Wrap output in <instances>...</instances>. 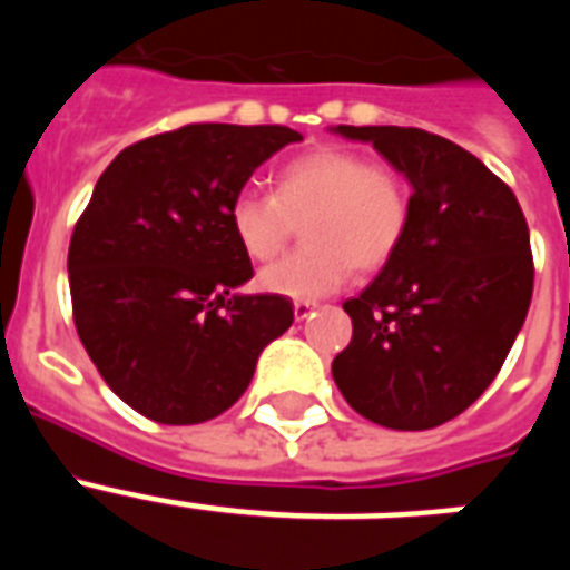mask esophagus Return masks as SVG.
Listing matches in <instances>:
<instances>
[{"label":"esophagus","mask_w":570,"mask_h":570,"mask_svg":"<svg viewBox=\"0 0 570 570\" xmlns=\"http://www.w3.org/2000/svg\"><path fill=\"white\" fill-rule=\"evenodd\" d=\"M314 308H316V305H314V302H294V316H296V320H308V316L311 314H314Z\"/></svg>","instance_id":"obj_1"}]
</instances>
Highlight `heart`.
<instances>
[{
	"label": "heart",
	"mask_w": 570,
	"mask_h": 570,
	"mask_svg": "<svg viewBox=\"0 0 570 570\" xmlns=\"http://www.w3.org/2000/svg\"><path fill=\"white\" fill-rule=\"evenodd\" d=\"M302 223L296 254L262 271V288L311 302L340 291L354 268L374 274L400 254L411 225V188L400 170L351 148H314L274 176L271 194L242 190L228 208L236 245L268 262Z\"/></svg>",
	"instance_id": "obj_1"
}]
</instances>
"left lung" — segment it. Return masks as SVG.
Listing matches in <instances>:
<instances>
[{
    "label": "left lung",
    "instance_id": "1",
    "mask_svg": "<svg viewBox=\"0 0 570 570\" xmlns=\"http://www.w3.org/2000/svg\"><path fill=\"white\" fill-rule=\"evenodd\" d=\"M411 183L400 254L342 308L354 336L331 374L356 414L394 431L454 420L500 374L533 294L513 190L465 148L420 128L336 125Z\"/></svg>",
    "mask_w": 570,
    "mask_h": 570
}]
</instances>
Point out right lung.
<instances>
[{
	"label": "right lung",
	"instance_id": "obj_1",
	"mask_svg": "<svg viewBox=\"0 0 570 570\" xmlns=\"http://www.w3.org/2000/svg\"><path fill=\"white\" fill-rule=\"evenodd\" d=\"M302 136L282 125H185L130 145L99 176L68 250L77 334L102 380L163 425L228 411L262 347L291 328L279 294H236L254 265L234 196Z\"/></svg>",
	"mask_w": 570,
	"mask_h": 570
}]
</instances>
